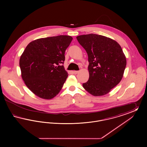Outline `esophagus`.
Listing matches in <instances>:
<instances>
[{"label": "esophagus", "mask_w": 147, "mask_h": 147, "mask_svg": "<svg viewBox=\"0 0 147 147\" xmlns=\"http://www.w3.org/2000/svg\"><path fill=\"white\" fill-rule=\"evenodd\" d=\"M73 73H74L75 74H78V73H79V71H78V70H74V71H73Z\"/></svg>", "instance_id": "34e87169"}]
</instances>
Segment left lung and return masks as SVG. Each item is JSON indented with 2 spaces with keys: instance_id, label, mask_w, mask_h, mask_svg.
Segmentation results:
<instances>
[{
  "instance_id": "8db88e82",
  "label": "left lung",
  "mask_w": 147,
  "mask_h": 147,
  "mask_svg": "<svg viewBox=\"0 0 147 147\" xmlns=\"http://www.w3.org/2000/svg\"><path fill=\"white\" fill-rule=\"evenodd\" d=\"M77 39L88 56L89 78L83 86L94 96L104 95L123 77L126 58L122 48L116 41L102 35H80Z\"/></svg>"
}]
</instances>
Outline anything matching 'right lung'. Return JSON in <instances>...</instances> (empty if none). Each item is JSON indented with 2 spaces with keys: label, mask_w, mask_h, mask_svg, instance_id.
Wrapping results in <instances>:
<instances>
[{
  "label": "right lung",
  "mask_w": 147,
  "mask_h": 147,
  "mask_svg": "<svg viewBox=\"0 0 147 147\" xmlns=\"http://www.w3.org/2000/svg\"><path fill=\"white\" fill-rule=\"evenodd\" d=\"M72 40L67 35L42 38L25 48L19 62L21 77L36 95L51 99L62 89L68 76L62 65L65 51Z\"/></svg>",
  "instance_id": "1"
}]
</instances>
